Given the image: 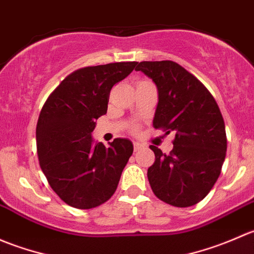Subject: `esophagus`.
Returning a JSON list of instances; mask_svg holds the SVG:
<instances>
[{"mask_svg":"<svg viewBox=\"0 0 254 254\" xmlns=\"http://www.w3.org/2000/svg\"><path fill=\"white\" fill-rule=\"evenodd\" d=\"M141 147H143L142 143H140V142H134V151L140 150V148H141Z\"/></svg>","mask_w":254,"mask_h":254,"instance_id":"34e87169","label":"esophagus"}]
</instances>
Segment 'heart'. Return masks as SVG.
Returning <instances> with one entry per match:
<instances>
[{"label": "heart", "mask_w": 254, "mask_h": 254, "mask_svg": "<svg viewBox=\"0 0 254 254\" xmlns=\"http://www.w3.org/2000/svg\"><path fill=\"white\" fill-rule=\"evenodd\" d=\"M137 130H139V127H137V125H132L131 132H137Z\"/></svg>", "instance_id": "heart-1"}]
</instances>
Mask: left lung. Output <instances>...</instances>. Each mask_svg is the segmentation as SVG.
I'll return each instance as SVG.
<instances>
[{
  "mask_svg": "<svg viewBox=\"0 0 254 254\" xmlns=\"http://www.w3.org/2000/svg\"><path fill=\"white\" fill-rule=\"evenodd\" d=\"M158 89L153 127L176 134L168 155L151 145L147 170L153 194L177 207L195 205L216 183L226 157L224 118L207 88L175 61H142L135 68Z\"/></svg>",
  "mask_w": 254,
  "mask_h": 254,
  "instance_id": "left-lung-1",
  "label": "left lung"
}]
</instances>
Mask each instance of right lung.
<instances>
[{
	"label": "right lung",
	"mask_w": 254,
	"mask_h": 254,
	"mask_svg": "<svg viewBox=\"0 0 254 254\" xmlns=\"http://www.w3.org/2000/svg\"><path fill=\"white\" fill-rule=\"evenodd\" d=\"M137 63H113L73 71L54 89L37 124L39 165L51 189L67 205L93 209L117 190L123 170L132 155L127 139L106 147L92 142L99 117L107 113L111 89Z\"/></svg>",
	"instance_id": "1"
}]
</instances>
